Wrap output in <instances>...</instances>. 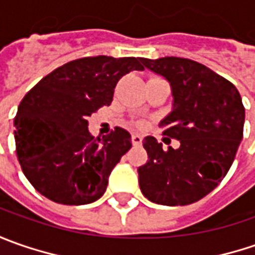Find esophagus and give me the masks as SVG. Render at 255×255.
<instances>
[{
    "instance_id": "obj_1",
    "label": "esophagus",
    "mask_w": 255,
    "mask_h": 255,
    "mask_svg": "<svg viewBox=\"0 0 255 255\" xmlns=\"http://www.w3.org/2000/svg\"><path fill=\"white\" fill-rule=\"evenodd\" d=\"M142 136L140 134H132V144L133 146H140L142 144Z\"/></svg>"
}]
</instances>
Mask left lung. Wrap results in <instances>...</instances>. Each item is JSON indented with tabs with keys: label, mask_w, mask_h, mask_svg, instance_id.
Returning <instances> with one entry per match:
<instances>
[{
	"label": "left lung",
	"mask_w": 255,
	"mask_h": 255,
	"mask_svg": "<svg viewBox=\"0 0 255 255\" xmlns=\"http://www.w3.org/2000/svg\"><path fill=\"white\" fill-rule=\"evenodd\" d=\"M170 84L173 111L163 134L180 142L163 150L153 136L143 140L149 160L137 169L143 196L163 206H186L214 190L234 162L246 111L237 88L210 68L176 56L140 58Z\"/></svg>",
	"instance_id": "1"
}]
</instances>
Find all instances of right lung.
<instances>
[{"mask_svg":"<svg viewBox=\"0 0 255 255\" xmlns=\"http://www.w3.org/2000/svg\"><path fill=\"white\" fill-rule=\"evenodd\" d=\"M140 62V58L105 55L75 59L25 95L14 119L15 146L35 190L68 206L102 197L111 171L132 147V137L122 128L95 137L88 118L112 103L123 75L144 69Z\"/></svg>","mask_w":255,"mask_h":255,"instance_id":"1","label":"right lung"}]
</instances>
